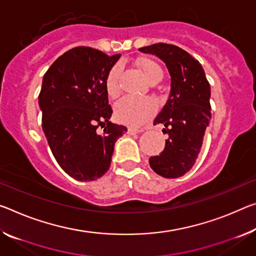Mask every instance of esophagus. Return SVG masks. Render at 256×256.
<instances>
[{
  "label": "esophagus",
  "instance_id": "obj_1",
  "mask_svg": "<svg viewBox=\"0 0 256 256\" xmlns=\"http://www.w3.org/2000/svg\"><path fill=\"white\" fill-rule=\"evenodd\" d=\"M144 132V128H128V134H136V133H141Z\"/></svg>",
  "mask_w": 256,
  "mask_h": 256
}]
</instances>
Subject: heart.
Returning <instances> with one entry per match:
<instances>
[{
    "instance_id": "b5f03b06",
    "label": "heart",
    "mask_w": 256,
    "mask_h": 256,
    "mask_svg": "<svg viewBox=\"0 0 256 256\" xmlns=\"http://www.w3.org/2000/svg\"><path fill=\"white\" fill-rule=\"evenodd\" d=\"M138 67L150 84L160 82L163 77V70L160 64L150 59H140L138 62ZM120 66H114L108 72L106 88L110 96H116L120 93ZM155 108V104L149 98L136 99L132 96H124L115 104V116L120 123L139 126L152 116Z\"/></svg>"
}]
</instances>
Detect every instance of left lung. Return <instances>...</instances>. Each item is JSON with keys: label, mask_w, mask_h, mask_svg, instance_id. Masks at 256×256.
Wrapping results in <instances>:
<instances>
[{"label": "left lung", "mask_w": 256, "mask_h": 256, "mask_svg": "<svg viewBox=\"0 0 256 256\" xmlns=\"http://www.w3.org/2000/svg\"><path fill=\"white\" fill-rule=\"evenodd\" d=\"M139 51L163 60L171 76L168 99L154 120L164 125L168 139L149 164L160 176L174 179L192 168L200 152L210 120V86L200 62L179 46L156 43Z\"/></svg>", "instance_id": "1"}]
</instances>
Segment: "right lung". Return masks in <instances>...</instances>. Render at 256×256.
<instances>
[{
  "instance_id": "1",
  "label": "right lung",
  "mask_w": 256,
  "mask_h": 256,
  "mask_svg": "<svg viewBox=\"0 0 256 256\" xmlns=\"http://www.w3.org/2000/svg\"><path fill=\"white\" fill-rule=\"evenodd\" d=\"M120 56L74 48L44 74L38 96L43 132L60 168L75 180L102 176L110 168L116 140L128 131L109 120L106 78ZM99 126L104 128L101 134Z\"/></svg>"
}]
</instances>
